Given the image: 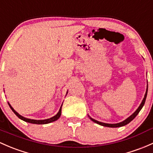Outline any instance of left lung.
I'll return each mask as SVG.
<instances>
[{"mask_svg":"<svg viewBox=\"0 0 153 153\" xmlns=\"http://www.w3.org/2000/svg\"><path fill=\"white\" fill-rule=\"evenodd\" d=\"M147 89H148V86H147V90H146V93H145V95H144V99H143L142 102H141V103L140 104V105L139 106V108H137V110L136 111L134 112V113L131 116H130L128 118H127L126 120H124V121L122 122V123H117V124H108V123H101V122H99V121H97V120H94V119H92L91 117H89L90 120H91V121H93L94 123L98 124V125H102V126H105V127H108V128H119V127H122V126H124V125H128V123H131L132 120H133V119L135 118V117L137 116L138 114L139 113V111L141 110V108H142V107L144 106V103H145V100H146V98H147Z\"/></svg>","mask_w":153,"mask_h":153,"instance_id":"1","label":"left lung"}]
</instances>
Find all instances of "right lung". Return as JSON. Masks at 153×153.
Wrapping results in <instances>:
<instances>
[{
	"label": "right lung",
	"mask_w": 153,
	"mask_h": 153,
	"mask_svg": "<svg viewBox=\"0 0 153 153\" xmlns=\"http://www.w3.org/2000/svg\"><path fill=\"white\" fill-rule=\"evenodd\" d=\"M8 104H9V107L11 108V109L12 110V111L14 112V114H15L16 116L17 117H18V118H20V120H23V121L26 122V123H31V124H37V125H44V124H48V123H53V122L56 121V120H57L59 118V117H61V114H62V106H61L60 109H59V112L57 113V114L54 116V117H51V118L50 119H47V120H30V119H28V118H25V117H22L20 114H19L18 113H17V111H16L15 110H14V108L12 107V105L9 104V102H8Z\"/></svg>",
	"instance_id": "right-lung-1"
}]
</instances>
